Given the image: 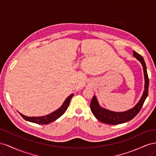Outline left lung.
<instances>
[{"mask_svg":"<svg viewBox=\"0 0 156 156\" xmlns=\"http://www.w3.org/2000/svg\"><path fill=\"white\" fill-rule=\"evenodd\" d=\"M133 56L136 59L140 61L143 67L145 80L144 91L143 93V95L141 97L140 100H139L137 104H136L133 108H132L130 110L122 112H113L101 108L99 105L96 96H94L90 103V109L96 119L98 120L103 122V123L111 125H116L125 123L126 122L130 121L139 112L141 108H142L144 104V102L146 100V98L148 96L149 79L144 58H143L142 56L135 51H133Z\"/></svg>","mask_w":156,"mask_h":156,"instance_id":"8db88e82","label":"left lung"}]
</instances>
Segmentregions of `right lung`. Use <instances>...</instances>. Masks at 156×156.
Masks as SVG:
<instances>
[{
	"mask_svg": "<svg viewBox=\"0 0 156 156\" xmlns=\"http://www.w3.org/2000/svg\"><path fill=\"white\" fill-rule=\"evenodd\" d=\"M73 96V94H72V95H70L69 97H68L66 98V100L64 102L62 105L61 106V107H60L58 110L55 111V112L51 113V114L48 115H46L44 116H40V117H29V116L23 115L20 112V114L25 120L33 122V123H36L37 124H42V125L48 124L52 122L55 121L56 119H58V118H60L64 114V113L66 112V111L67 110V108L69 105L71 99H72Z\"/></svg>",
	"mask_w": 156,
	"mask_h": 156,
	"instance_id": "right-lung-1",
	"label": "right lung"
}]
</instances>
